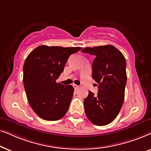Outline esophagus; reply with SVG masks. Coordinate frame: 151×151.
Returning a JSON list of instances; mask_svg holds the SVG:
<instances>
[{
    "label": "esophagus",
    "mask_w": 151,
    "mask_h": 151,
    "mask_svg": "<svg viewBox=\"0 0 151 151\" xmlns=\"http://www.w3.org/2000/svg\"><path fill=\"white\" fill-rule=\"evenodd\" d=\"M73 87H74V89L77 90V89H78V88H79V86H77V85H76V84H74V85H73Z\"/></svg>",
    "instance_id": "esophagus-1"
}]
</instances>
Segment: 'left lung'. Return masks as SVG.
Returning <instances> with one entry per match:
<instances>
[{
  "label": "left lung",
  "instance_id": "1",
  "mask_svg": "<svg viewBox=\"0 0 151 151\" xmlns=\"http://www.w3.org/2000/svg\"><path fill=\"white\" fill-rule=\"evenodd\" d=\"M81 52L95 56L92 79L99 88L97 94L89 91L84 99L86 114L94 125H107L116 117L124 103L127 81L125 57L111 45L86 47Z\"/></svg>",
  "mask_w": 151,
  "mask_h": 151
}]
</instances>
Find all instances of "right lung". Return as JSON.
I'll return each mask as SVG.
<instances>
[{
  "instance_id": "add662e5",
  "label": "right lung",
  "mask_w": 151,
  "mask_h": 151,
  "mask_svg": "<svg viewBox=\"0 0 151 151\" xmlns=\"http://www.w3.org/2000/svg\"><path fill=\"white\" fill-rule=\"evenodd\" d=\"M81 47L40 45L29 54L23 65V84L32 110L41 119L55 121L64 116L73 96L72 85L56 80L71 55Z\"/></svg>"
}]
</instances>
